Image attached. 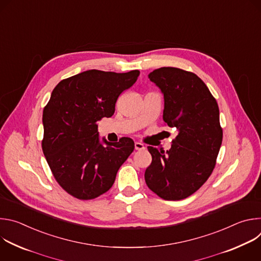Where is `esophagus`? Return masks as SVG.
Returning a JSON list of instances; mask_svg holds the SVG:
<instances>
[{
  "mask_svg": "<svg viewBox=\"0 0 261 261\" xmlns=\"http://www.w3.org/2000/svg\"><path fill=\"white\" fill-rule=\"evenodd\" d=\"M135 150H137V151H142V150H144V145H143V143H141V142H135Z\"/></svg>",
  "mask_w": 261,
  "mask_h": 261,
  "instance_id": "1",
  "label": "esophagus"
}]
</instances>
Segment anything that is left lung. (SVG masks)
Instances as JSON below:
<instances>
[{
  "label": "left lung",
  "instance_id": "8db88e82",
  "mask_svg": "<svg viewBox=\"0 0 261 261\" xmlns=\"http://www.w3.org/2000/svg\"><path fill=\"white\" fill-rule=\"evenodd\" d=\"M164 96L163 121L176 128L169 151L147 146L152 163L145 169L147 187L165 200H180L196 192L212 174L223 131L219 107L196 74L162 67L148 74Z\"/></svg>",
  "mask_w": 261,
  "mask_h": 261
}]
</instances>
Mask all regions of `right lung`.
I'll return each instance as SVG.
<instances>
[{"label":"right lung","mask_w":261,"mask_h":261,"mask_svg":"<svg viewBox=\"0 0 261 261\" xmlns=\"http://www.w3.org/2000/svg\"><path fill=\"white\" fill-rule=\"evenodd\" d=\"M139 73L93 69L61 81L54 89L43 109L42 150L56 180L73 197L89 200L107 192L133 152L129 137L101 142L98 122L115 114L119 96L135 84Z\"/></svg>","instance_id":"add662e5"}]
</instances>
